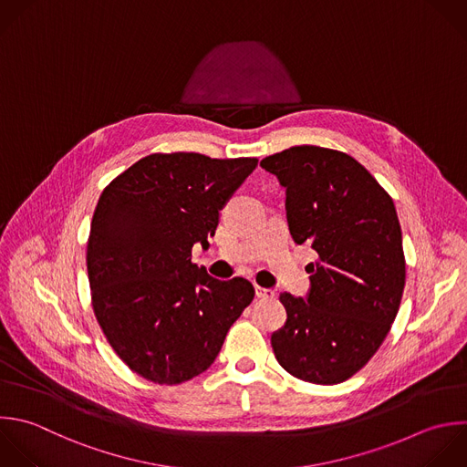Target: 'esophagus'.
I'll use <instances>...</instances> for the list:
<instances>
[{"label": "esophagus", "instance_id": "34e87169", "mask_svg": "<svg viewBox=\"0 0 467 467\" xmlns=\"http://www.w3.org/2000/svg\"><path fill=\"white\" fill-rule=\"evenodd\" d=\"M255 296L259 299H274L275 292L272 288H263V286H255Z\"/></svg>", "mask_w": 467, "mask_h": 467}]
</instances>
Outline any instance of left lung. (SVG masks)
Returning <instances> with one entry per match:
<instances>
[{
    "label": "left lung",
    "mask_w": 467,
    "mask_h": 467,
    "mask_svg": "<svg viewBox=\"0 0 467 467\" xmlns=\"http://www.w3.org/2000/svg\"><path fill=\"white\" fill-rule=\"evenodd\" d=\"M261 168L286 190L294 243L319 255L306 266L305 299L279 296L286 321L272 334L274 354L303 381L341 383L374 356L400 308L405 259L394 202L341 151L296 146Z\"/></svg>",
    "instance_id": "obj_1"
}]
</instances>
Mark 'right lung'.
<instances>
[{"label":"right lung","instance_id":"right-lung-1","mask_svg":"<svg viewBox=\"0 0 467 467\" xmlns=\"http://www.w3.org/2000/svg\"><path fill=\"white\" fill-rule=\"evenodd\" d=\"M257 159L155 153L100 195L88 243L97 319L120 359L161 385L188 381L221 352L254 299L243 277L219 281L192 263Z\"/></svg>","mask_w":467,"mask_h":467}]
</instances>
